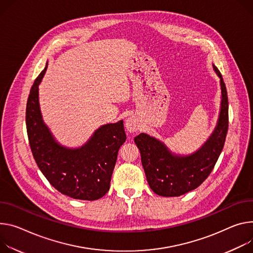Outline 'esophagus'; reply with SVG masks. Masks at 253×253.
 I'll use <instances>...</instances> for the list:
<instances>
[{
    "label": "esophagus",
    "mask_w": 253,
    "mask_h": 253,
    "mask_svg": "<svg viewBox=\"0 0 253 253\" xmlns=\"http://www.w3.org/2000/svg\"><path fill=\"white\" fill-rule=\"evenodd\" d=\"M125 126H126V129L127 131H129L130 133H135L139 130L140 128V124H139V121L137 120L135 117H130L126 120V123H125Z\"/></svg>",
    "instance_id": "34e87169"
}]
</instances>
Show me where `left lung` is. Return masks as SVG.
Here are the masks:
<instances>
[{
	"label": "left lung",
	"instance_id": "1",
	"mask_svg": "<svg viewBox=\"0 0 253 253\" xmlns=\"http://www.w3.org/2000/svg\"><path fill=\"white\" fill-rule=\"evenodd\" d=\"M213 67L220 78L221 109L215 130L199 150L190 155H176L146 133L134 138L148 185L158 196L178 197L197 189L213 170L224 147L228 131L227 89L219 70Z\"/></svg>",
	"mask_w": 253,
	"mask_h": 253
}]
</instances>
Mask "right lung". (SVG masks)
<instances>
[{
  "label": "right lung",
  "instance_id": "add662e5",
  "mask_svg": "<svg viewBox=\"0 0 253 253\" xmlns=\"http://www.w3.org/2000/svg\"><path fill=\"white\" fill-rule=\"evenodd\" d=\"M45 72L46 67L35 80L26 107L33 157L50 185L61 194L77 200H98L110 189L119 148L126 140L123 121L101 126L80 148L60 145L44 124L40 112L38 85Z\"/></svg>",
  "mask_w": 253,
  "mask_h": 253
}]
</instances>
